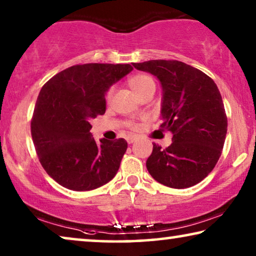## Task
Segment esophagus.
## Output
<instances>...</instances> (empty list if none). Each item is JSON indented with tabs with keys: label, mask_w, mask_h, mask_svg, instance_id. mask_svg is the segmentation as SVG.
<instances>
[{
	"label": "esophagus",
	"mask_w": 256,
	"mask_h": 256,
	"mask_svg": "<svg viewBox=\"0 0 256 256\" xmlns=\"http://www.w3.org/2000/svg\"><path fill=\"white\" fill-rule=\"evenodd\" d=\"M126 140H128V144H133V142H136V140H138V138H136V136H128Z\"/></svg>",
	"instance_id": "1"
}]
</instances>
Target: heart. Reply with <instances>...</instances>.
<instances>
[{
	"label": "heart",
	"mask_w": 256,
	"mask_h": 256,
	"mask_svg": "<svg viewBox=\"0 0 256 256\" xmlns=\"http://www.w3.org/2000/svg\"><path fill=\"white\" fill-rule=\"evenodd\" d=\"M128 86L130 88L133 90V93L136 94V96H139L140 94H142L144 92H146L148 90H152V88L155 90V82L152 80L150 76H148L146 74H136L128 79ZM106 101L112 100V88H110L108 92H106ZM130 126L136 128V125L130 124Z\"/></svg>",
	"instance_id": "obj_1"
}]
</instances>
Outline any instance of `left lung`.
Instances as JSON below:
<instances>
[{"label":"left lung","instance_id":"8db88e82","mask_svg":"<svg viewBox=\"0 0 256 256\" xmlns=\"http://www.w3.org/2000/svg\"><path fill=\"white\" fill-rule=\"evenodd\" d=\"M162 86L161 128L172 132L166 150L152 144L146 166L150 176L168 188H186L212 172L226 141L228 120L214 80L179 60H152L133 63Z\"/></svg>","mask_w":256,"mask_h":256}]
</instances>
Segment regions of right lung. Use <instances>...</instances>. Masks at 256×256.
Segmentation results:
<instances>
[{"label":"right lung","mask_w":256,"mask_h":256,"mask_svg":"<svg viewBox=\"0 0 256 256\" xmlns=\"http://www.w3.org/2000/svg\"><path fill=\"white\" fill-rule=\"evenodd\" d=\"M132 70L130 64L74 66L41 88L30 133L41 166L63 188L90 190L116 176L126 140L101 139L98 144L90 120L104 115L106 93Z\"/></svg>","instance_id":"1"}]
</instances>
